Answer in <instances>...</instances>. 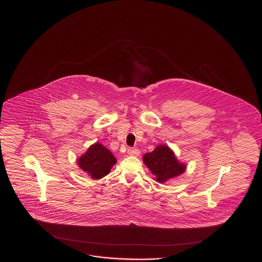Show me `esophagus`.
Listing matches in <instances>:
<instances>
[{
	"mask_svg": "<svg viewBox=\"0 0 262 262\" xmlns=\"http://www.w3.org/2000/svg\"><path fill=\"white\" fill-rule=\"evenodd\" d=\"M127 154L128 155H130V156H139V154H140V151L137 149V148H133V147H129L128 149H127Z\"/></svg>",
	"mask_w": 262,
	"mask_h": 262,
	"instance_id": "34e87169",
	"label": "esophagus"
}]
</instances>
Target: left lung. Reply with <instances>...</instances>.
Listing matches in <instances>:
<instances>
[{"instance_id":"obj_1","label":"left lung","mask_w":262,"mask_h":262,"mask_svg":"<svg viewBox=\"0 0 262 262\" xmlns=\"http://www.w3.org/2000/svg\"><path fill=\"white\" fill-rule=\"evenodd\" d=\"M143 162L159 183L183 174L186 169L185 165L178 162L172 150L165 145L157 146L152 152L144 154Z\"/></svg>"}]
</instances>
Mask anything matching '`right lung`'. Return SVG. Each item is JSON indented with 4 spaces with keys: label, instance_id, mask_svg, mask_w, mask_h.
Segmentation results:
<instances>
[{
    "label": "right lung",
    "instance_id": "add662e5",
    "mask_svg": "<svg viewBox=\"0 0 262 262\" xmlns=\"http://www.w3.org/2000/svg\"><path fill=\"white\" fill-rule=\"evenodd\" d=\"M77 162L78 166L93 179H101L109 174L117 161L109 150L100 143H95L88 148Z\"/></svg>",
    "mask_w": 262,
    "mask_h": 262
}]
</instances>
